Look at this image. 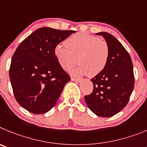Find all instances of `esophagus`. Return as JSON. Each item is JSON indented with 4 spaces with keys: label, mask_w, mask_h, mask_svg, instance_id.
I'll return each mask as SVG.
<instances>
[{
    "label": "esophagus",
    "mask_w": 147,
    "mask_h": 147,
    "mask_svg": "<svg viewBox=\"0 0 147 147\" xmlns=\"http://www.w3.org/2000/svg\"><path fill=\"white\" fill-rule=\"evenodd\" d=\"M71 80L74 82H77V83H80V82L81 81V79L80 78H72Z\"/></svg>",
    "instance_id": "1"
}]
</instances>
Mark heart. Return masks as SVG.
<instances>
[{"instance_id":"obj_1","label":"heart","mask_w":147,"mask_h":147,"mask_svg":"<svg viewBox=\"0 0 147 147\" xmlns=\"http://www.w3.org/2000/svg\"><path fill=\"white\" fill-rule=\"evenodd\" d=\"M54 48L59 64L67 69L78 61L79 65L69 69L75 75L94 77L101 73L108 64L110 48L106 41L85 33H77Z\"/></svg>"}]
</instances>
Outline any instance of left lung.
Wrapping results in <instances>:
<instances>
[{
	"mask_svg": "<svg viewBox=\"0 0 147 147\" xmlns=\"http://www.w3.org/2000/svg\"><path fill=\"white\" fill-rule=\"evenodd\" d=\"M110 48L105 69L91 80L94 89L85 96L91 111L98 116L111 117L120 112L127 104L134 88L133 62L122 45L111 34L100 32Z\"/></svg>",
	"mask_w": 147,
	"mask_h": 147,
	"instance_id": "1",
	"label": "left lung"
}]
</instances>
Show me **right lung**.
<instances>
[{"instance_id":"obj_1","label":"right lung","mask_w":147,"mask_h":147,"mask_svg":"<svg viewBox=\"0 0 147 147\" xmlns=\"http://www.w3.org/2000/svg\"><path fill=\"white\" fill-rule=\"evenodd\" d=\"M75 32L41 28L16 49L9 78L16 100L28 111L35 114L48 112L70 80L55 57L54 48Z\"/></svg>"}]
</instances>
